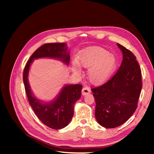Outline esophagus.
Returning <instances> with one entry per match:
<instances>
[{"label":"esophagus","mask_w":154,"mask_h":154,"mask_svg":"<svg viewBox=\"0 0 154 154\" xmlns=\"http://www.w3.org/2000/svg\"><path fill=\"white\" fill-rule=\"evenodd\" d=\"M91 93V89L89 87H84L82 89V94L83 95H86L87 94H89Z\"/></svg>","instance_id":"1"}]
</instances>
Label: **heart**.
<instances>
[{"label":"heart","instance_id":"1","mask_svg":"<svg viewBox=\"0 0 154 154\" xmlns=\"http://www.w3.org/2000/svg\"><path fill=\"white\" fill-rule=\"evenodd\" d=\"M77 61L81 66L89 69L88 77L94 84L106 81L114 73L117 65L115 56L105 49L100 48H92L84 50L79 55ZM79 64L76 62L72 64V69L76 73L81 72Z\"/></svg>","mask_w":154,"mask_h":154}]
</instances>
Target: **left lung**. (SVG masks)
Listing matches in <instances>:
<instances>
[{
  "label": "left lung",
  "instance_id": "left-lung-1",
  "mask_svg": "<svg viewBox=\"0 0 154 154\" xmlns=\"http://www.w3.org/2000/svg\"><path fill=\"white\" fill-rule=\"evenodd\" d=\"M123 60L116 74L91 91L96 102L95 117L100 125L114 128L122 125L137 109L142 83L141 69L131 51L117 44Z\"/></svg>",
  "mask_w": 154,
  "mask_h": 154
}]
</instances>
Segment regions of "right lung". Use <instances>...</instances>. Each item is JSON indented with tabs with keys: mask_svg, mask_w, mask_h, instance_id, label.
<instances>
[{
	"mask_svg": "<svg viewBox=\"0 0 154 154\" xmlns=\"http://www.w3.org/2000/svg\"><path fill=\"white\" fill-rule=\"evenodd\" d=\"M43 57L57 59L68 65L70 61L69 51H67L65 43L45 44L31 55L23 72L26 93L35 115L48 127L60 130L69 124L73 116L74 104L81 98L83 86L80 84L65 85L57 97L50 103H44L38 99L32 92L28 76L30 65L34 59Z\"/></svg>",
	"mask_w": 154,
	"mask_h": 154,
	"instance_id": "1",
	"label": "right lung"
}]
</instances>
